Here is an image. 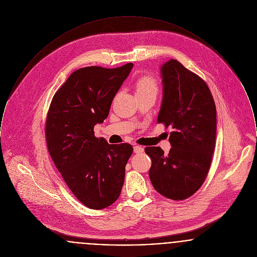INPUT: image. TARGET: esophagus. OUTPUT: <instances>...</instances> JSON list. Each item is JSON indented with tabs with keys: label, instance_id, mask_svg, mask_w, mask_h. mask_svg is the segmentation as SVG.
Instances as JSON below:
<instances>
[{
	"label": "esophagus",
	"instance_id": "1",
	"mask_svg": "<svg viewBox=\"0 0 257 257\" xmlns=\"http://www.w3.org/2000/svg\"><path fill=\"white\" fill-rule=\"evenodd\" d=\"M134 151H135V154H141V153L144 152V148L140 145H135Z\"/></svg>",
	"mask_w": 257,
	"mask_h": 257
}]
</instances>
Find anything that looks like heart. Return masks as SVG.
<instances>
[{
	"label": "heart",
	"instance_id": "1",
	"mask_svg": "<svg viewBox=\"0 0 257 257\" xmlns=\"http://www.w3.org/2000/svg\"><path fill=\"white\" fill-rule=\"evenodd\" d=\"M135 89L136 95L151 93V92L158 93L159 83L154 76L144 75L138 78L137 81L135 82Z\"/></svg>",
	"mask_w": 257,
	"mask_h": 257
}]
</instances>
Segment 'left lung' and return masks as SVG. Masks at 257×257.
Wrapping results in <instances>:
<instances>
[{
  "label": "left lung",
  "instance_id": "8db88e82",
  "mask_svg": "<svg viewBox=\"0 0 257 257\" xmlns=\"http://www.w3.org/2000/svg\"><path fill=\"white\" fill-rule=\"evenodd\" d=\"M163 99L158 122L171 126L172 148L146 147L152 160L149 177L162 196L184 200L205 182L216 145V110L207 83L171 59L162 68Z\"/></svg>",
  "mask_w": 257,
  "mask_h": 257
}]
</instances>
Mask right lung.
I'll return each mask as SVG.
<instances>
[{
    "mask_svg": "<svg viewBox=\"0 0 257 257\" xmlns=\"http://www.w3.org/2000/svg\"><path fill=\"white\" fill-rule=\"evenodd\" d=\"M133 67L128 63L73 71L55 93L47 112L45 138L50 157L68 189L90 209H104L121 194L134 148L95 137L94 126L107 118L112 100Z\"/></svg>",
    "mask_w": 257,
    "mask_h": 257,
    "instance_id": "1",
    "label": "right lung"
}]
</instances>
